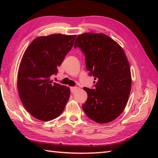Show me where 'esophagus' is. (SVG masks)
I'll list each match as a JSON object with an SVG mask.
<instances>
[{
  "label": "esophagus",
  "instance_id": "esophagus-1",
  "mask_svg": "<svg viewBox=\"0 0 158 158\" xmlns=\"http://www.w3.org/2000/svg\"><path fill=\"white\" fill-rule=\"evenodd\" d=\"M78 89H79L78 87H71V88H70V92H75L77 90H78Z\"/></svg>",
  "mask_w": 158,
  "mask_h": 158
}]
</instances>
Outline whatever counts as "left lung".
<instances>
[{
	"mask_svg": "<svg viewBox=\"0 0 158 158\" xmlns=\"http://www.w3.org/2000/svg\"><path fill=\"white\" fill-rule=\"evenodd\" d=\"M74 46L84 53L86 69L95 80V89L83 88L88 99L83 110L96 123L112 122L125 109L132 85L125 52L116 41L102 33L79 35Z\"/></svg>",
	"mask_w": 158,
	"mask_h": 158,
	"instance_id": "left-lung-1",
	"label": "left lung"
}]
</instances>
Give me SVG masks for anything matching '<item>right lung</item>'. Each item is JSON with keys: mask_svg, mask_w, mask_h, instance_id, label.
<instances>
[{"mask_svg": "<svg viewBox=\"0 0 158 158\" xmlns=\"http://www.w3.org/2000/svg\"><path fill=\"white\" fill-rule=\"evenodd\" d=\"M77 35L53 34L35 39L26 49L18 74V89L25 109L35 118L50 121L60 115L70 98L69 87L53 83Z\"/></svg>", "mask_w": 158, "mask_h": 158, "instance_id": "right-lung-1", "label": "right lung"}]
</instances>
